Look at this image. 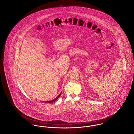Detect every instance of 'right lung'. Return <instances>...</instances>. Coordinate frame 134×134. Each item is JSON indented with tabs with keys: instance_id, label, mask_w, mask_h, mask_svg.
I'll return each instance as SVG.
<instances>
[{
	"instance_id": "obj_1",
	"label": "right lung",
	"mask_w": 134,
	"mask_h": 134,
	"mask_svg": "<svg viewBox=\"0 0 134 134\" xmlns=\"http://www.w3.org/2000/svg\"><path fill=\"white\" fill-rule=\"evenodd\" d=\"M61 93H62V92L60 93V94L59 96H58L57 97H56L55 99H53V100H50V101H47V102H46V103H52V102H55V101H56V100H57L58 98L60 96L61 94Z\"/></svg>"
}]
</instances>
